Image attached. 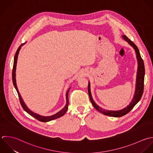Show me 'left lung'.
I'll use <instances>...</instances> for the list:
<instances>
[{"label": "left lung", "instance_id": "left-lung-1", "mask_svg": "<svg viewBox=\"0 0 153 153\" xmlns=\"http://www.w3.org/2000/svg\"><path fill=\"white\" fill-rule=\"evenodd\" d=\"M123 38L125 40H126L131 46L133 47V48L135 49L136 54H137V58L138 60V71H137V82H136V88H135V95L134 97V98L132 99V102L129 104V105H128L126 108L119 110V111H109V110H105L102 108H101L100 106H98L93 100V98L92 97L91 92V88H90V83L89 82L88 84V94L90 98V100L92 102V104L93 106L97 109L98 111L102 113L103 114L111 116V117H119L123 116L128 114L134 107V106L140 101L141 100L143 92H144V76H145V67H144V63L143 61V59H142L140 51L138 48V47L135 45V43L132 42L130 39H128V37L125 36H122Z\"/></svg>", "mask_w": 153, "mask_h": 153}]
</instances>
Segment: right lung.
<instances>
[{"label": "right lung", "mask_w": 153, "mask_h": 153, "mask_svg": "<svg viewBox=\"0 0 153 153\" xmlns=\"http://www.w3.org/2000/svg\"><path fill=\"white\" fill-rule=\"evenodd\" d=\"M23 44H22L21 45H20L19 46V48H18L16 53H15V56H14V61H13V69H12V82H13V86L15 88V89L16 90V92L18 93V97H19V102H20V104L22 106V107L23 108V109L27 113H28L30 116H33V117H34L35 119H36L37 120L40 121V122H49V121H51L52 120H54V119H56L57 118H59L61 116H62L65 113L66 111H67L68 110V104H69V101H68V92H69V90H70V88L67 91V93H66V105L64 107V108H63L60 111H59L58 113H56L54 115H52L51 116H40L39 114H37L33 111H31L30 110H29L27 107L26 106V105L25 104L23 100L22 99L21 97V95L19 93V91H18V89L17 88V86H16V79H15V71H16V62H17V58H18V53H19V50L21 48V46Z\"/></svg>", "instance_id": "add662e5"}]
</instances>
